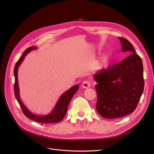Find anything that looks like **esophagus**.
Instances as JSON below:
<instances>
[{
  "mask_svg": "<svg viewBox=\"0 0 154 154\" xmlns=\"http://www.w3.org/2000/svg\"><path fill=\"white\" fill-rule=\"evenodd\" d=\"M82 87L84 88H87L90 87V83L88 81H84L82 84Z\"/></svg>",
  "mask_w": 154,
  "mask_h": 154,
  "instance_id": "esophagus-1",
  "label": "esophagus"
}]
</instances>
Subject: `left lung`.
Wrapping results in <instances>:
<instances>
[{
	"label": "left lung",
	"mask_w": 154,
	"mask_h": 154,
	"mask_svg": "<svg viewBox=\"0 0 154 154\" xmlns=\"http://www.w3.org/2000/svg\"><path fill=\"white\" fill-rule=\"evenodd\" d=\"M122 52L131 54L120 63L98 71L94 79L97 83L96 109L107 119L121 118L136 109L144 88L143 67L140 57L127 39L118 37Z\"/></svg>",
	"instance_id": "1"
}]
</instances>
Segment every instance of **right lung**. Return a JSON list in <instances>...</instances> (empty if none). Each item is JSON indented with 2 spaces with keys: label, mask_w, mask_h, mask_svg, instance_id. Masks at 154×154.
I'll use <instances>...</instances> for the list:
<instances>
[{
  "label": "right lung",
  "mask_w": 154,
  "mask_h": 154,
  "mask_svg": "<svg viewBox=\"0 0 154 154\" xmlns=\"http://www.w3.org/2000/svg\"><path fill=\"white\" fill-rule=\"evenodd\" d=\"M36 48H37L36 47H30L26 48L15 65L14 69V75L15 77V83L14 86V95L18 103L20 105V107L24 114L28 118L35 121L36 122H41V123H57V122H59L61 120H63L64 118V116L67 111V107H68L69 102L71 100L73 95L75 94L76 92L79 89V87L78 85H76L72 87L68 90H67L65 93H64L60 96L57 102L56 103V106H55L54 108L52 110V112L44 116L36 115L33 114L30 110H29L24 105V103L21 101L20 97V88L19 85H18L17 72L20 65L21 64L22 61L24 60V57L26 56V54L30 51L36 50Z\"/></svg>",
  "instance_id": "right-lung-1"
}]
</instances>
